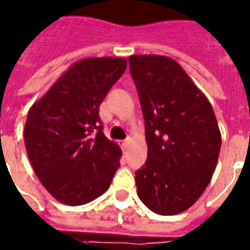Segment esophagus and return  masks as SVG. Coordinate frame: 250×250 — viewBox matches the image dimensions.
<instances>
[{
	"label": "esophagus",
	"instance_id": "esophagus-1",
	"mask_svg": "<svg viewBox=\"0 0 250 250\" xmlns=\"http://www.w3.org/2000/svg\"><path fill=\"white\" fill-rule=\"evenodd\" d=\"M129 144H130L129 139H126V140H123L121 141V147H123L124 150H126L127 146H129Z\"/></svg>",
	"mask_w": 250,
	"mask_h": 250
}]
</instances>
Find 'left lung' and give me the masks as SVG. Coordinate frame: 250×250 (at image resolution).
Listing matches in <instances>:
<instances>
[{
	"label": "left lung",
	"mask_w": 250,
	"mask_h": 250,
	"mask_svg": "<svg viewBox=\"0 0 250 250\" xmlns=\"http://www.w3.org/2000/svg\"><path fill=\"white\" fill-rule=\"evenodd\" d=\"M130 72L145 120L147 159L138 196L159 215L183 213L209 185L222 134L210 103L175 60L131 55Z\"/></svg>",
	"instance_id": "obj_1"
}]
</instances>
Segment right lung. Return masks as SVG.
<instances>
[{"label":"right lung","mask_w":250,"mask_h":250,"mask_svg":"<svg viewBox=\"0 0 250 250\" xmlns=\"http://www.w3.org/2000/svg\"><path fill=\"white\" fill-rule=\"evenodd\" d=\"M126 65L121 57L76 61L28 110L23 131L27 156L57 202L87 204L110 188L123 154L104 135L99 107Z\"/></svg>","instance_id":"add662e5"}]
</instances>
